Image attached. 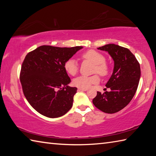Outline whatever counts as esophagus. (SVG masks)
<instances>
[{"instance_id": "1", "label": "esophagus", "mask_w": 156, "mask_h": 156, "mask_svg": "<svg viewBox=\"0 0 156 156\" xmlns=\"http://www.w3.org/2000/svg\"><path fill=\"white\" fill-rule=\"evenodd\" d=\"M78 89L79 91H85L87 90V88H78Z\"/></svg>"}]
</instances>
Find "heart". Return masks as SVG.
Wrapping results in <instances>:
<instances>
[{"mask_svg":"<svg viewBox=\"0 0 156 156\" xmlns=\"http://www.w3.org/2000/svg\"><path fill=\"white\" fill-rule=\"evenodd\" d=\"M81 58L84 60H87L94 64L93 73H98L102 76L108 75L109 72V66L105 62V57L100 52L94 49L88 50L81 55ZM64 69L69 75L74 76L77 74L79 67L77 62L74 59L69 58L65 61ZM99 81V75L96 73L90 76H79L73 80V84L79 88H87L91 84H97Z\"/></svg>","mask_w":156,"mask_h":156,"instance_id":"heart-1","label":"heart"}]
</instances>
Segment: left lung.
Returning <instances> with one entry per match:
<instances>
[{
    "mask_svg": "<svg viewBox=\"0 0 156 156\" xmlns=\"http://www.w3.org/2000/svg\"><path fill=\"white\" fill-rule=\"evenodd\" d=\"M108 51L114 60L112 76L106 84L110 91H97L93 99L94 106L107 113L119 112L127 105L135 95L140 78V66L130 50L115 44L98 48Z\"/></svg>",
    "mask_w": 156,
    "mask_h": 156,
    "instance_id": "left-lung-1",
    "label": "left lung"
}]
</instances>
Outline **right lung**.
Wrapping results in <instances>:
<instances>
[{
    "instance_id": "1",
    "label": "right lung",
    "mask_w": 156,
    "mask_h": 156,
    "mask_svg": "<svg viewBox=\"0 0 156 156\" xmlns=\"http://www.w3.org/2000/svg\"><path fill=\"white\" fill-rule=\"evenodd\" d=\"M82 48L43 45L26 55L20 80L24 96L36 112L58 118L72 108L77 88L68 86L71 79L64 64Z\"/></svg>"
}]
</instances>
